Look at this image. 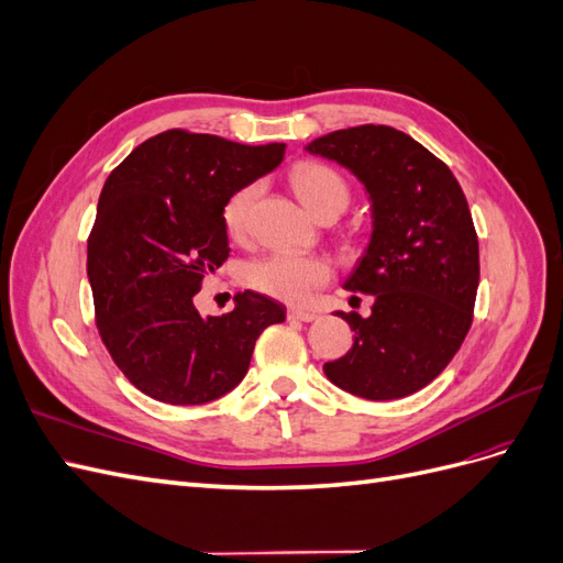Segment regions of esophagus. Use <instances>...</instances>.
<instances>
[{"label":"esophagus","mask_w":563,"mask_h":563,"mask_svg":"<svg viewBox=\"0 0 563 563\" xmlns=\"http://www.w3.org/2000/svg\"><path fill=\"white\" fill-rule=\"evenodd\" d=\"M286 317L291 321H314L317 314L314 312H308V310H298V308H291L286 312Z\"/></svg>","instance_id":"34e87169"}]
</instances>
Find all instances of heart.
I'll return each mask as SVG.
<instances>
[{
	"mask_svg": "<svg viewBox=\"0 0 563 563\" xmlns=\"http://www.w3.org/2000/svg\"><path fill=\"white\" fill-rule=\"evenodd\" d=\"M291 185L302 207L319 216L323 209L335 207L343 211L350 201V187L335 168L317 162H302L291 172ZM261 197V185L251 183L236 190L223 209L225 230L242 240L251 228V213ZM331 279V267L317 255L294 251H275L255 258L244 267V282L265 296L286 302H302L314 288Z\"/></svg>",
	"mask_w": 563,
	"mask_h": 563,
	"instance_id": "1",
	"label": "heart"
}]
</instances>
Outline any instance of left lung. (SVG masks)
Wrapping results in <instances>:
<instances>
[{
  "label": "left lung",
  "mask_w": 563,
  "mask_h": 563,
  "mask_svg": "<svg viewBox=\"0 0 563 563\" xmlns=\"http://www.w3.org/2000/svg\"><path fill=\"white\" fill-rule=\"evenodd\" d=\"M308 152L364 183L373 218L345 282L347 291L373 296L371 317L338 312L354 343L323 373L371 401L413 395L449 366L472 327L479 242L463 187L428 147L383 124L327 133Z\"/></svg>",
  "instance_id": "obj_1"
}]
</instances>
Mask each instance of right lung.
Listing matches in <instances>:
<instances>
[{
  "label": "right lung",
  "instance_id": "right-lung-1",
  "mask_svg": "<svg viewBox=\"0 0 563 563\" xmlns=\"http://www.w3.org/2000/svg\"><path fill=\"white\" fill-rule=\"evenodd\" d=\"M284 143L242 145L183 129L152 135L108 176L89 234L98 333L143 395L197 406L246 376L255 340L286 308L244 291L201 317V282L228 261V199L284 159Z\"/></svg>",
  "mask_w": 563,
  "mask_h": 563
}]
</instances>
